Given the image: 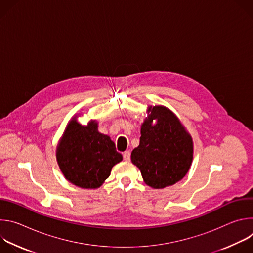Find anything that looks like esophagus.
Instances as JSON below:
<instances>
[{"label": "esophagus", "instance_id": "esophagus-1", "mask_svg": "<svg viewBox=\"0 0 253 253\" xmlns=\"http://www.w3.org/2000/svg\"><path fill=\"white\" fill-rule=\"evenodd\" d=\"M130 156H131L130 151H125V152L123 153V159H124L125 161H130Z\"/></svg>", "mask_w": 253, "mask_h": 253}]
</instances>
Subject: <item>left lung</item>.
Here are the masks:
<instances>
[{"mask_svg": "<svg viewBox=\"0 0 253 253\" xmlns=\"http://www.w3.org/2000/svg\"><path fill=\"white\" fill-rule=\"evenodd\" d=\"M192 159V138L177 116L164 106H149L139 146L131 153L144 182L155 189L173 185L187 174Z\"/></svg>", "mask_w": 253, "mask_h": 253, "instance_id": "8db88e82", "label": "left lung"}]
</instances>
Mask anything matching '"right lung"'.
Wrapping results in <instances>:
<instances>
[{
	"label": "right lung",
	"mask_w": 253,
	"mask_h": 253,
	"mask_svg": "<svg viewBox=\"0 0 253 253\" xmlns=\"http://www.w3.org/2000/svg\"><path fill=\"white\" fill-rule=\"evenodd\" d=\"M59 167L65 178L81 188H98L122 161L109 136L98 131L94 120L83 126L72 118L57 146Z\"/></svg>",
	"instance_id": "right-lung-1"
}]
</instances>
